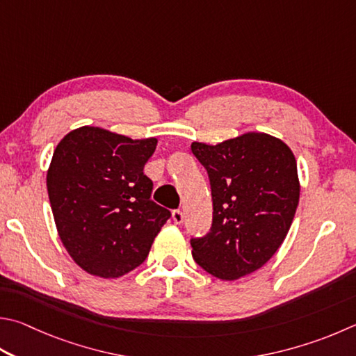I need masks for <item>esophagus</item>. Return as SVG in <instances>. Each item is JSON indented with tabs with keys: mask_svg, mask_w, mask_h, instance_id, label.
<instances>
[{
	"mask_svg": "<svg viewBox=\"0 0 356 356\" xmlns=\"http://www.w3.org/2000/svg\"><path fill=\"white\" fill-rule=\"evenodd\" d=\"M171 216H172L174 224H182L184 222V213L180 210H172Z\"/></svg>",
	"mask_w": 356,
	"mask_h": 356,
	"instance_id": "obj_1",
	"label": "esophagus"
}]
</instances>
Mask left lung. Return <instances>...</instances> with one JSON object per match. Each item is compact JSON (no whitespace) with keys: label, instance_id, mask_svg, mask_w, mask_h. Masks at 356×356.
<instances>
[{"label":"left lung","instance_id":"left-lung-1","mask_svg":"<svg viewBox=\"0 0 356 356\" xmlns=\"http://www.w3.org/2000/svg\"><path fill=\"white\" fill-rule=\"evenodd\" d=\"M209 172L213 222L193 238V258L221 280H236L264 266L285 241L299 204L293 151L269 134L248 132L218 145L193 141Z\"/></svg>","mask_w":356,"mask_h":356}]
</instances>
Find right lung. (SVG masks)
Instances as JSON below:
<instances>
[{
    "mask_svg": "<svg viewBox=\"0 0 356 356\" xmlns=\"http://www.w3.org/2000/svg\"><path fill=\"white\" fill-rule=\"evenodd\" d=\"M157 138L82 126L60 140L47 186L57 234L86 273L118 279L140 266L170 210L151 200L146 161Z\"/></svg>",
    "mask_w": 356,
    "mask_h": 356,
    "instance_id": "1",
    "label": "right lung"
}]
</instances>
